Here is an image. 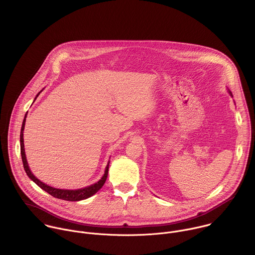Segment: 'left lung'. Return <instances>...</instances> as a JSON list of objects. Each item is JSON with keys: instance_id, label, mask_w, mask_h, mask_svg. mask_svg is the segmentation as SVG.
I'll return each mask as SVG.
<instances>
[{"instance_id": "obj_1", "label": "left lung", "mask_w": 255, "mask_h": 255, "mask_svg": "<svg viewBox=\"0 0 255 255\" xmlns=\"http://www.w3.org/2000/svg\"><path fill=\"white\" fill-rule=\"evenodd\" d=\"M230 94H231V95H232V93H231V92H230Z\"/></svg>"}]
</instances>
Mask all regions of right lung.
Wrapping results in <instances>:
<instances>
[{
  "mask_svg": "<svg viewBox=\"0 0 255 255\" xmlns=\"http://www.w3.org/2000/svg\"><path fill=\"white\" fill-rule=\"evenodd\" d=\"M39 94H40V92L37 94L36 98ZM36 98H35V100H36ZM25 119H26V114H25L24 120L22 122L21 130H20V154H21V159H22V163H23V168H24L27 176L29 177V179H31L33 182H35L38 186H40L43 190H45L46 192H48L49 194H51L52 196H54L56 198L63 199V200H68V201H79V200H83V199H86V198L92 196L104 185V183L107 180V177H108L110 161L107 164L105 173H104L103 177L101 178V180L98 181L96 183H94V184H91V185L83 187V188H79V189H75V190L60 189V188H55V187H52L50 185H47L44 182L39 181L36 177L31 173V171L28 167L26 156H25L24 143H23V130H24V126H25Z\"/></svg>",
  "mask_w": 255,
  "mask_h": 255,
  "instance_id": "obj_1",
  "label": "right lung"
}]
</instances>
